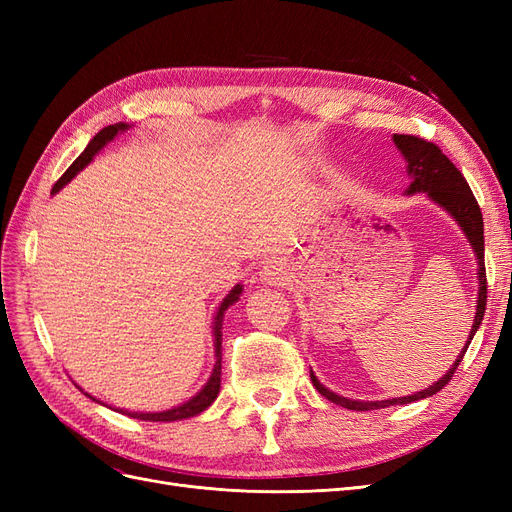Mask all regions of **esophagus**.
<instances>
[{
	"label": "esophagus",
	"mask_w": 512,
	"mask_h": 512,
	"mask_svg": "<svg viewBox=\"0 0 512 512\" xmlns=\"http://www.w3.org/2000/svg\"><path fill=\"white\" fill-rule=\"evenodd\" d=\"M260 282H265L269 286H284L288 282L286 267L282 265L280 260L267 262V265L260 269Z\"/></svg>",
	"instance_id": "1"
}]
</instances>
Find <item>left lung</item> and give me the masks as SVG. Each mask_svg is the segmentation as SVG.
I'll return each mask as SVG.
<instances>
[{
    "instance_id": "obj_1",
    "label": "left lung",
    "mask_w": 512,
    "mask_h": 512,
    "mask_svg": "<svg viewBox=\"0 0 512 512\" xmlns=\"http://www.w3.org/2000/svg\"><path fill=\"white\" fill-rule=\"evenodd\" d=\"M393 143L399 149L401 156H404L406 164H408V177H410V185L406 188V196H414V194H427V198H431L433 203L438 207H442L451 218L457 222V226L463 230L466 235L472 252L476 256L478 269H476V277H478V297H476V314H474V324L468 335L466 346L461 348L459 356L455 359V363L451 365V369L446 374L433 382L429 389L418 391L414 395H406V397H393V399H382V401H361V399H348L337 395L333 391H329L324 386L314 371H309V378H312L316 391L327 397L333 404L348 408V410H380V408H389V406H404L410 404V401H418V399H427L431 395H436L440 389L448 384V380L453 378L455 369L459 367L463 354H466L472 337L476 335L480 322H483L485 316V305H487V275H485V235H483V213H480V207L476 203V198L470 190L468 181L463 179V175L455 168V164L448 160L444 153L440 151V147H436L433 143L423 141L418 136H410V134H393Z\"/></svg>"
}]
</instances>
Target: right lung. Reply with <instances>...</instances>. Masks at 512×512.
I'll list each match as a JSON object with an SVG mask.
<instances>
[{
    "mask_svg": "<svg viewBox=\"0 0 512 512\" xmlns=\"http://www.w3.org/2000/svg\"><path fill=\"white\" fill-rule=\"evenodd\" d=\"M126 130H130V123H123V121L115 123V126L102 128L94 138H91L89 145L85 147V151L81 153V156L72 162V166H70V168L66 170V173L61 175V179L53 185L51 194H57L61 188H64V185H68L76 175L81 173V170H83L91 160H94V156H96V153H98L102 147H106L108 143L113 141V138H115L117 134L126 132ZM241 292H243V286L237 284V286L232 288V290L226 294V297L222 299V303H220V307H218V312H215V318H213L215 365H213L211 376H209V380L205 382L203 389H200L194 397H190L188 401H183V404H179V406H175V408H170V410H162V412H130V410L117 408V412L126 414V416H132V418H138V421L170 423V421H183V418H190V416H196V414H200L203 410H207V408L213 404V401H215V397H218V393H220V382H222L220 376H222V322H224V314H226V309H228L232 303L239 301ZM81 391H83V389H81ZM83 393H85V391H83ZM85 395H87L89 399L98 401V404H102L100 399L91 397L89 393H85ZM102 406H106V404H102Z\"/></svg>",
    "mask_w": 512,
    "mask_h": 512,
    "instance_id": "obj_1",
    "label": "right lung"
}]
</instances>
